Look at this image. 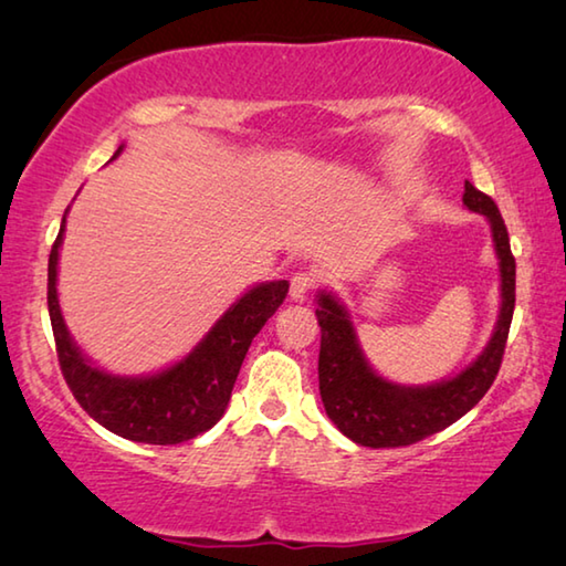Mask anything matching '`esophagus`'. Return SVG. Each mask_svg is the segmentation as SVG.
Wrapping results in <instances>:
<instances>
[{
    "label": "esophagus",
    "instance_id": "esophagus-1",
    "mask_svg": "<svg viewBox=\"0 0 566 566\" xmlns=\"http://www.w3.org/2000/svg\"><path fill=\"white\" fill-rule=\"evenodd\" d=\"M314 282H317V276H314L312 272H300L292 276L290 282V296L294 302H304L306 296H310V292L314 290Z\"/></svg>",
    "mask_w": 566,
    "mask_h": 566
}]
</instances>
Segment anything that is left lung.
<instances>
[{
	"mask_svg": "<svg viewBox=\"0 0 566 566\" xmlns=\"http://www.w3.org/2000/svg\"><path fill=\"white\" fill-rule=\"evenodd\" d=\"M462 202L472 212L484 214L492 227L502 276V306L486 347L457 377L427 387H405L379 377L364 357L347 306L334 294L319 292V395L327 417L337 424L339 432L361 447H407L442 432L457 419H462L500 375L514 314L516 264L510 249V234L494 199L479 191L472 181H464Z\"/></svg>",
	"mask_w": 566,
	"mask_h": 566,
	"instance_id": "obj_1",
	"label": "left lung"
}]
</instances>
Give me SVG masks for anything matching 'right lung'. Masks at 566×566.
Returning a JSON list of instances; mask_svg holds the SVG:
<instances>
[{
  "label": "right lung",
  "instance_id": "1",
  "mask_svg": "<svg viewBox=\"0 0 566 566\" xmlns=\"http://www.w3.org/2000/svg\"><path fill=\"white\" fill-rule=\"evenodd\" d=\"M119 151L122 147L114 151V157ZM64 222L66 212L50 252L46 306L56 357L74 399L104 429L142 444H179L212 429L229 405L249 344L280 310L290 292V282L280 280L252 286L217 319L207 337L171 367L149 377H117L94 367L64 324L56 296V264Z\"/></svg>",
  "mask_w": 566,
  "mask_h": 566
}]
</instances>
